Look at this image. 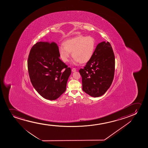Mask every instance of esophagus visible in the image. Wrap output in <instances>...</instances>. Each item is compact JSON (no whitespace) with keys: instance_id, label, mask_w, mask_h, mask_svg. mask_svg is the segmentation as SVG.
<instances>
[{"instance_id":"34e87169","label":"esophagus","mask_w":148,"mask_h":148,"mask_svg":"<svg viewBox=\"0 0 148 148\" xmlns=\"http://www.w3.org/2000/svg\"><path fill=\"white\" fill-rule=\"evenodd\" d=\"M76 71V68H73V69H72V72H75Z\"/></svg>"}]
</instances>
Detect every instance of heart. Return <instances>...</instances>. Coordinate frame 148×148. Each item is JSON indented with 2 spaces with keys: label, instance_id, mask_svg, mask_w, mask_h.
<instances>
[{
  "label": "heart",
  "instance_id": "1",
  "mask_svg": "<svg viewBox=\"0 0 148 148\" xmlns=\"http://www.w3.org/2000/svg\"><path fill=\"white\" fill-rule=\"evenodd\" d=\"M64 47H59V56L64 62H68L72 53L75 63L85 64L93 56L95 49V40L93 37L79 35L67 39Z\"/></svg>",
  "mask_w": 148,
  "mask_h": 148
}]
</instances>
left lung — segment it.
<instances>
[{
	"mask_svg": "<svg viewBox=\"0 0 148 148\" xmlns=\"http://www.w3.org/2000/svg\"><path fill=\"white\" fill-rule=\"evenodd\" d=\"M115 65L111 44L106 41L99 43L91 59L84 68L79 70L83 91L93 97L103 95L113 80Z\"/></svg>",
	"mask_w": 148,
	"mask_h": 148,
	"instance_id": "left-lung-1",
	"label": "left lung"
}]
</instances>
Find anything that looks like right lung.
<instances>
[{
    "instance_id": "obj_1",
    "label": "right lung",
    "mask_w": 148,
    "mask_h": 148,
    "mask_svg": "<svg viewBox=\"0 0 148 148\" xmlns=\"http://www.w3.org/2000/svg\"><path fill=\"white\" fill-rule=\"evenodd\" d=\"M59 57V47L55 42H37L29 55L31 82L40 95L49 100L57 99L65 92L71 73V68Z\"/></svg>"
}]
</instances>
